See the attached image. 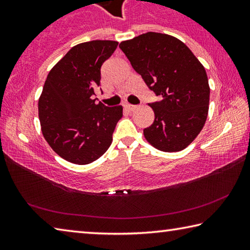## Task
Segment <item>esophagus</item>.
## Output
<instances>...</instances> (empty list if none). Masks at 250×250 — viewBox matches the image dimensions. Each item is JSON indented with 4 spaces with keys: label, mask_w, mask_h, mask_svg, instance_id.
I'll use <instances>...</instances> for the list:
<instances>
[{
    "label": "esophagus",
    "mask_w": 250,
    "mask_h": 250,
    "mask_svg": "<svg viewBox=\"0 0 250 250\" xmlns=\"http://www.w3.org/2000/svg\"><path fill=\"white\" fill-rule=\"evenodd\" d=\"M124 107L126 109V110H129V111H132V110H134L135 109V105H133V104H125Z\"/></svg>",
    "instance_id": "esophagus-1"
}]
</instances>
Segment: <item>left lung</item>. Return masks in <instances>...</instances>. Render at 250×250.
Listing matches in <instances>:
<instances>
[{"mask_svg":"<svg viewBox=\"0 0 250 250\" xmlns=\"http://www.w3.org/2000/svg\"><path fill=\"white\" fill-rule=\"evenodd\" d=\"M119 47L160 97L150 104L154 121L143 130L146 141L164 152L185 149L202 131L208 113L204 66L183 42L162 33L147 32L121 42Z\"/></svg>","mask_w":250,"mask_h":250,"instance_id":"1","label":"left lung"}]
</instances>
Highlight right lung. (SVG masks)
I'll return each mask as SVG.
<instances>
[{"label": "right lung", "instance_id": "obj_1", "mask_svg": "<svg viewBox=\"0 0 250 250\" xmlns=\"http://www.w3.org/2000/svg\"><path fill=\"white\" fill-rule=\"evenodd\" d=\"M118 46L91 41L74 46L46 78L39 100L42 132L50 147L68 162L89 164L109 149L122 105L105 107L92 99L101 66Z\"/></svg>", "mask_w": 250, "mask_h": 250}]
</instances>
